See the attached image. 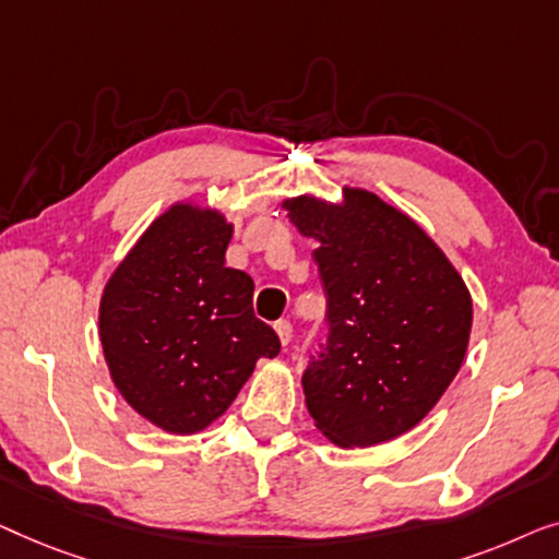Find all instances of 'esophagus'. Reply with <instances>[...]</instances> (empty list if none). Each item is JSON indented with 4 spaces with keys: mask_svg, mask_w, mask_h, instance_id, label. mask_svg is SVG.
I'll return each instance as SVG.
<instances>
[{
    "mask_svg": "<svg viewBox=\"0 0 559 559\" xmlns=\"http://www.w3.org/2000/svg\"><path fill=\"white\" fill-rule=\"evenodd\" d=\"M273 329H276V334H278L283 347H288L290 336H294V326H290L286 319H281V321H276V324H273Z\"/></svg>",
    "mask_w": 559,
    "mask_h": 559,
    "instance_id": "obj_1",
    "label": "esophagus"
}]
</instances>
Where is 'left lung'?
Listing matches in <instances>:
<instances>
[{
	"mask_svg": "<svg viewBox=\"0 0 559 559\" xmlns=\"http://www.w3.org/2000/svg\"><path fill=\"white\" fill-rule=\"evenodd\" d=\"M326 290L329 344L304 374L311 420L340 448L407 433L433 411L466 357L474 301L438 242L361 187L342 200L286 198Z\"/></svg>",
	"mask_w": 559,
	"mask_h": 559,
	"instance_id": "obj_1",
	"label": "left lung"
}]
</instances>
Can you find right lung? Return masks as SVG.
<instances>
[{
  "mask_svg": "<svg viewBox=\"0 0 559 559\" xmlns=\"http://www.w3.org/2000/svg\"><path fill=\"white\" fill-rule=\"evenodd\" d=\"M233 230L210 204L175 202L100 294L98 336L116 390L164 433H202L255 361L281 352L276 332L253 313V278L225 265Z\"/></svg>",
  "mask_w": 559,
  "mask_h": 559,
  "instance_id": "obj_1",
  "label": "right lung"
}]
</instances>
